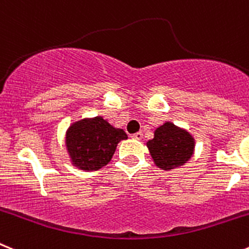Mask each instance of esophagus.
Segmentation results:
<instances>
[{"instance_id": "34e87169", "label": "esophagus", "mask_w": 249, "mask_h": 249, "mask_svg": "<svg viewBox=\"0 0 249 249\" xmlns=\"http://www.w3.org/2000/svg\"><path fill=\"white\" fill-rule=\"evenodd\" d=\"M142 137H143V133H142L141 131H140V132L133 133L132 135V139H135V140H142Z\"/></svg>"}]
</instances>
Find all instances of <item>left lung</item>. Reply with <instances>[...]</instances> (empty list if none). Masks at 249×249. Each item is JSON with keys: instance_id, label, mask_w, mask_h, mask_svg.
<instances>
[{"instance_id": "1", "label": "left lung", "mask_w": 249, "mask_h": 249, "mask_svg": "<svg viewBox=\"0 0 249 249\" xmlns=\"http://www.w3.org/2000/svg\"><path fill=\"white\" fill-rule=\"evenodd\" d=\"M154 162L161 170H173L182 166L194 154L195 140L184 128L171 122L157 127L154 139L146 143Z\"/></svg>"}]
</instances>
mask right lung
Returning <instances> with one entry per match:
<instances>
[{
  "instance_id": "right-lung-1",
  "label": "right lung",
  "mask_w": 249,
  "mask_h": 249,
  "mask_svg": "<svg viewBox=\"0 0 249 249\" xmlns=\"http://www.w3.org/2000/svg\"><path fill=\"white\" fill-rule=\"evenodd\" d=\"M122 140H127V133L98 116L70 124L65 145L74 166L95 171L109 162L118 142Z\"/></svg>"
}]
</instances>
